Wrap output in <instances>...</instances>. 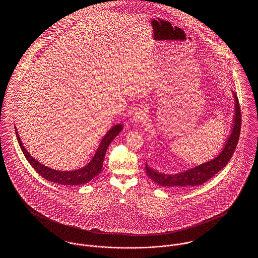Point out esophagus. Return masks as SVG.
I'll list each match as a JSON object with an SVG mask.
<instances>
[{
    "instance_id": "34e87169",
    "label": "esophagus",
    "mask_w": 258,
    "mask_h": 258,
    "mask_svg": "<svg viewBox=\"0 0 258 258\" xmlns=\"http://www.w3.org/2000/svg\"><path fill=\"white\" fill-rule=\"evenodd\" d=\"M146 112L147 111H146L145 107H140L138 110L135 112V115L133 116V121L132 122L135 123V125L145 123L146 119H147Z\"/></svg>"
}]
</instances>
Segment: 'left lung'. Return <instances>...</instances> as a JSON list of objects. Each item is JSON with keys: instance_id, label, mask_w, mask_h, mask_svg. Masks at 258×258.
<instances>
[{"instance_id": "8db88e82", "label": "left lung", "mask_w": 258, "mask_h": 258, "mask_svg": "<svg viewBox=\"0 0 258 258\" xmlns=\"http://www.w3.org/2000/svg\"><path fill=\"white\" fill-rule=\"evenodd\" d=\"M232 95L234 98V115L231 133L226 138L220 154L213 160L175 174H166L158 171L153 167H150L146 162V173L149 178L154 181V183L166 187L177 188L197 186L207 182L213 176H215L218 172L221 171V169L226 166L233 156L241 130V110L239 106V100L233 92Z\"/></svg>"}]
</instances>
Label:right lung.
I'll list each match as a JSON object with an SVG mask.
<instances>
[{
    "instance_id": "right-lung-1",
    "label": "right lung",
    "mask_w": 258,
    "mask_h": 258,
    "mask_svg": "<svg viewBox=\"0 0 258 258\" xmlns=\"http://www.w3.org/2000/svg\"><path fill=\"white\" fill-rule=\"evenodd\" d=\"M15 128V134L16 137L19 143V146L21 148L25 158L29 161V163L35 168V170L44 179L47 181L56 183V184H66V185H78V184H86L90 182L92 179L97 177L98 174L101 171L102 164H103V160L104 156L106 153V150L109 146L113 139L121 133L123 130V124L122 123H117L113 125L110 130L106 133V135L103 136L101 139L98 148L97 149V152L95 153L93 159L90 160L89 163L82 168L75 169L72 171H61V170H56L52 169L48 166H45L44 164L40 163L37 161L34 157L30 155V153L25 149L22 141L19 137V135L17 133L16 126Z\"/></svg>"
}]
</instances>
